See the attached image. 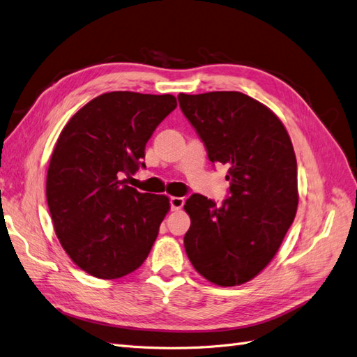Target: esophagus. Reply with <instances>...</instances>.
<instances>
[{
    "label": "esophagus",
    "mask_w": 357,
    "mask_h": 357,
    "mask_svg": "<svg viewBox=\"0 0 357 357\" xmlns=\"http://www.w3.org/2000/svg\"><path fill=\"white\" fill-rule=\"evenodd\" d=\"M169 204H171V210L178 211V210L183 208V205H185V198H183V197H171Z\"/></svg>",
    "instance_id": "obj_1"
}]
</instances>
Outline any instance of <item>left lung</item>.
Returning a JSON list of instances; mask_svg holds the SVG:
<instances>
[{
  "mask_svg": "<svg viewBox=\"0 0 357 357\" xmlns=\"http://www.w3.org/2000/svg\"><path fill=\"white\" fill-rule=\"evenodd\" d=\"M178 102L231 183L220 207L199 193L186 201L188 257L213 284H244L273 261L296 215L294 146L277 114L241 92L180 93Z\"/></svg>",
  "mask_w": 357,
  "mask_h": 357,
  "instance_id": "8db88e82",
  "label": "left lung"
}]
</instances>
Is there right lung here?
<instances>
[{"mask_svg": "<svg viewBox=\"0 0 357 357\" xmlns=\"http://www.w3.org/2000/svg\"><path fill=\"white\" fill-rule=\"evenodd\" d=\"M176 107L169 93L107 92L63 126L49 162L46 197L61 245L84 273L121 278L152 250L169 199L138 192L122 177L146 167V143Z\"/></svg>", "mask_w": 357, "mask_h": 357, "instance_id": "add662e5", "label": "right lung"}]
</instances>
